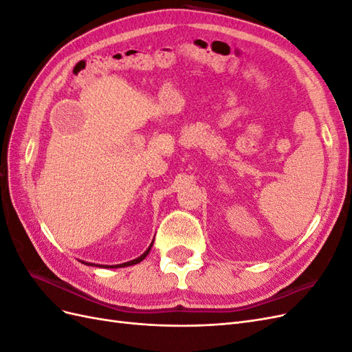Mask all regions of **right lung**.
<instances>
[{"instance_id":"1","label":"right lung","mask_w":352,"mask_h":352,"mask_svg":"<svg viewBox=\"0 0 352 352\" xmlns=\"http://www.w3.org/2000/svg\"><path fill=\"white\" fill-rule=\"evenodd\" d=\"M151 247H153V243L150 245V248H148L141 257H138V258H135V260H132V261H127V263H123V264H117V265H111V267H126V265H132V264H136V263H141L146 255H148V252L151 251ZM83 264H88V263H83ZM88 265H94V264H88ZM100 267H105V265H100ZM107 267H110V265H107Z\"/></svg>"}]
</instances>
